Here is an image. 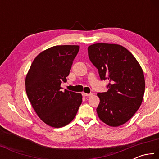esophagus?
<instances>
[{"mask_svg":"<svg viewBox=\"0 0 159 159\" xmlns=\"http://www.w3.org/2000/svg\"><path fill=\"white\" fill-rule=\"evenodd\" d=\"M82 95H83V97H90V96H91L93 95V93H82Z\"/></svg>","mask_w":159,"mask_h":159,"instance_id":"1","label":"esophagus"}]
</instances>
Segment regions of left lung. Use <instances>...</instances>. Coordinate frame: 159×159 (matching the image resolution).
<instances>
[{
    "instance_id": "1",
    "label": "left lung",
    "mask_w": 159,
    "mask_h": 159,
    "mask_svg": "<svg viewBox=\"0 0 159 159\" xmlns=\"http://www.w3.org/2000/svg\"><path fill=\"white\" fill-rule=\"evenodd\" d=\"M88 50L101 80L109 81L108 90L98 94L99 119L111 127L124 124L143 100L145 80L140 64L130 51L118 44L98 43Z\"/></svg>"
}]
</instances>
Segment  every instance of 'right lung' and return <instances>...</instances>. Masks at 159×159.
Instances as JSON below:
<instances>
[{"label": "right lung", "mask_w": 159, "mask_h": 159, "mask_svg": "<svg viewBox=\"0 0 159 159\" xmlns=\"http://www.w3.org/2000/svg\"><path fill=\"white\" fill-rule=\"evenodd\" d=\"M79 45H55L34 59L25 79L26 95L34 111L47 125L61 128L71 123L82 102V95L61 91Z\"/></svg>", "instance_id": "right-lung-1"}]
</instances>
